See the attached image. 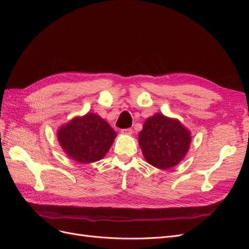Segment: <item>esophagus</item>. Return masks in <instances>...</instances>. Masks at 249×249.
Returning a JSON list of instances; mask_svg holds the SVG:
<instances>
[{"mask_svg":"<svg viewBox=\"0 0 249 249\" xmlns=\"http://www.w3.org/2000/svg\"><path fill=\"white\" fill-rule=\"evenodd\" d=\"M120 133L124 135H131L133 133V130L131 129V127H127V129H123L122 131H120Z\"/></svg>","mask_w":249,"mask_h":249,"instance_id":"obj_1","label":"esophagus"}]
</instances>
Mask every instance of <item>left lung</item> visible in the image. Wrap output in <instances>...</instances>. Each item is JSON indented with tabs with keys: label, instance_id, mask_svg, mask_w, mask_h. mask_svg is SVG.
Segmentation results:
<instances>
[{
	"label": "left lung",
	"instance_id": "1",
	"mask_svg": "<svg viewBox=\"0 0 249 249\" xmlns=\"http://www.w3.org/2000/svg\"><path fill=\"white\" fill-rule=\"evenodd\" d=\"M190 133L178 120L155 114L145 120L139 144L145 160L160 169L173 167L183 159L190 144Z\"/></svg>",
	"mask_w": 249,
	"mask_h": 249
}]
</instances>
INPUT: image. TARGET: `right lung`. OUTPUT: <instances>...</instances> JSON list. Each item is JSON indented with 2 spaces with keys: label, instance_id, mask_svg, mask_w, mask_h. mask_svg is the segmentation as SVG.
Here are the masks:
<instances>
[{
  "label": "right lung",
  "instance_id": "obj_1",
  "mask_svg": "<svg viewBox=\"0 0 249 249\" xmlns=\"http://www.w3.org/2000/svg\"><path fill=\"white\" fill-rule=\"evenodd\" d=\"M115 137L111 125L94 113L73 118L58 131L60 145L71 159L80 163L101 160Z\"/></svg>",
  "mask_w": 249,
  "mask_h": 249
}]
</instances>
